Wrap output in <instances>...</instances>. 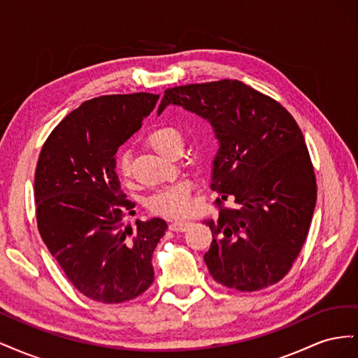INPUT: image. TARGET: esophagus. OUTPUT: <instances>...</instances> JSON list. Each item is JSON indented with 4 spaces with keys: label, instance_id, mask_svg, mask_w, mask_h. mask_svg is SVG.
<instances>
[{
    "label": "esophagus",
    "instance_id": "34e87169",
    "mask_svg": "<svg viewBox=\"0 0 358 358\" xmlns=\"http://www.w3.org/2000/svg\"><path fill=\"white\" fill-rule=\"evenodd\" d=\"M188 227H189V222H187V221H173V222L169 224V229L171 231H176V233L185 231Z\"/></svg>",
    "mask_w": 358,
    "mask_h": 358
}]
</instances>
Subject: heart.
Segmentation results:
<instances>
[{
  "mask_svg": "<svg viewBox=\"0 0 358 358\" xmlns=\"http://www.w3.org/2000/svg\"><path fill=\"white\" fill-rule=\"evenodd\" d=\"M178 143H182V136L176 128L162 127L155 129L148 137V145L157 154L166 157L169 149ZM117 173L124 179L131 178V161L127 155H122L117 161ZM191 191L192 187L188 180H179L173 185L155 192L148 200V208L161 216H182L191 210Z\"/></svg>",
  "mask_w": 358,
  "mask_h": 358,
  "instance_id": "1",
  "label": "heart"
}]
</instances>
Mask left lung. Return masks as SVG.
<instances>
[{"label":"left lung","mask_w":358,"mask_h":358,"mask_svg":"<svg viewBox=\"0 0 358 358\" xmlns=\"http://www.w3.org/2000/svg\"><path fill=\"white\" fill-rule=\"evenodd\" d=\"M210 122L220 142L210 188L216 218L206 220L212 243L204 263L216 282L258 291L282 279L306 241L317 203L309 150L294 117L276 100L239 80L169 88L158 106ZM227 199L236 208H224Z\"/></svg>","instance_id":"left-lung-1"}]
</instances>
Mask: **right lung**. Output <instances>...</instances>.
Returning a JSON list of instances; mask_svg holds the SVG:
<instances>
[{
    "label": "right lung",
    "instance_id": "1",
    "mask_svg": "<svg viewBox=\"0 0 358 358\" xmlns=\"http://www.w3.org/2000/svg\"><path fill=\"white\" fill-rule=\"evenodd\" d=\"M159 99L148 92L88 100L53 128L38 157L34 191L43 242L73 287L91 300L124 303L154 282L161 218L124 227L134 203L116 175V152Z\"/></svg>",
    "mask_w": 358,
    "mask_h": 358
}]
</instances>
